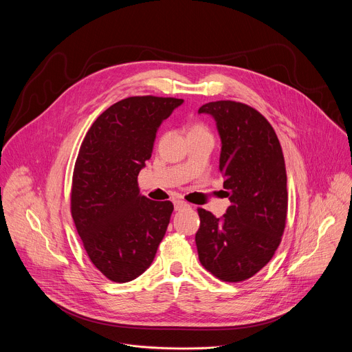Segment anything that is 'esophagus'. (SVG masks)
Wrapping results in <instances>:
<instances>
[{"mask_svg":"<svg viewBox=\"0 0 352 352\" xmlns=\"http://www.w3.org/2000/svg\"><path fill=\"white\" fill-rule=\"evenodd\" d=\"M189 205L186 204V202H184V200H175L174 202V208H175V210L177 212H179V210H182V209H186Z\"/></svg>","mask_w":352,"mask_h":352,"instance_id":"obj_1","label":"esophagus"}]
</instances>
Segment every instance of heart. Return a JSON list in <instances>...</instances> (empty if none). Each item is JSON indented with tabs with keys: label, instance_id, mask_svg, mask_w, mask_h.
Here are the masks:
<instances>
[{
	"label": "heart",
	"instance_id": "obj_1",
	"mask_svg": "<svg viewBox=\"0 0 352 352\" xmlns=\"http://www.w3.org/2000/svg\"><path fill=\"white\" fill-rule=\"evenodd\" d=\"M197 132H206V128L204 125H193L190 129H189V133H197Z\"/></svg>",
	"mask_w": 352,
	"mask_h": 352
}]
</instances>
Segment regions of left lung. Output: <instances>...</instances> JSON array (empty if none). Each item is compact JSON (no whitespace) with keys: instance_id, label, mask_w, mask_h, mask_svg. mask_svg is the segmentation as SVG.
I'll return each mask as SVG.
<instances>
[{"instance_id":"8db88e82","label":"left lung","mask_w":352,"mask_h":352,"mask_svg":"<svg viewBox=\"0 0 352 352\" xmlns=\"http://www.w3.org/2000/svg\"><path fill=\"white\" fill-rule=\"evenodd\" d=\"M221 140L220 173L231 206L219 219L199 209V261L217 278L243 281L273 258L287 219V174L277 135L255 109L221 100L204 104Z\"/></svg>"}]
</instances>
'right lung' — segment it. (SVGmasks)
I'll list each match as a JSON object with an SVG mask.
<instances>
[{
  "label": "right lung",
  "instance_id": "1",
  "mask_svg": "<svg viewBox=\"0 0 352 352\" xmlns=\"http://www.w3.org/2000/svg\"><path fill=\"white\" fill-rule=\"evenodd\" d=\"M184 103L173 97H128L87 131L74 168L71 212L91 263L128 283L152 265L174 210L170 200L140 195L139 171L152 157L162 122Z\"/></svg>",
  "mask_w": 352,
  "mask_h": 352
}]
</instances>
